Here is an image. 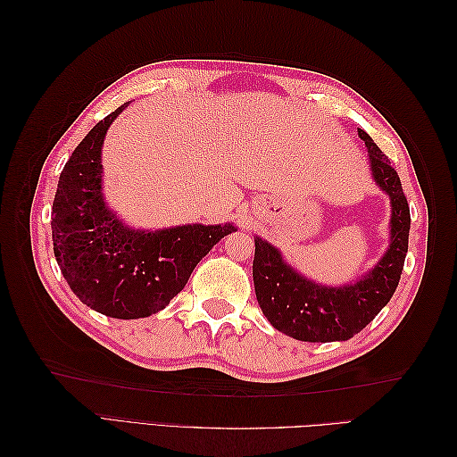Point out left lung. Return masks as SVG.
Instances as JSON below:
<instances>
[{
    "label": "left lung",
    "mask_w": 457,
    "mask_h": 457,
    "mask_svg": "<svg viewBox=\"0 0 457 457\" xmlns=\"http://www.w3.org/2000/svg\"><path fill=\"white\" fill-rule=\"evenodd\" d=\"M370 152L376 183L391 198V244L383 259L356 284L318 286L284 262L269 242L255 238L253 284L259 307L282 334L311 343L347 341L364 329L391 301L404 269L410 234V205L398 173L371 137L358 129Z\"/></svg>",
    "instance_id": "1"
}]
</instances>
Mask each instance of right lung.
Instances as JSON below:
<instances>
[{
	"mask_svg": "<svg viewBox=\"0 0 457 457\" xmlns=\"http://www.w3.org/2000/svg\"><path fill=\"white\" fill-rule=\"evenodd\" d=\"M129 103L87 133L66 162L53 200V252L64 280L93 311L133 320L156 314L187 286L228 225L135 230L103 198L101 148L106 129Z\"/></svg>",
	"mask_w": 457,
	"mask_h": 457,
	"instance_id": "right-lung-1",
	"label": "right lung"
}]
</instances>
